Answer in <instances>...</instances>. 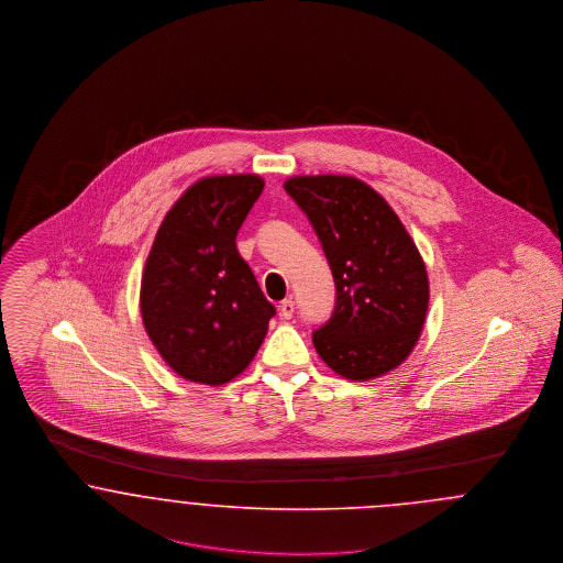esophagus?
<instances>
[{
    "instance_id": "obj_1",
    "label": "esophagus",
    "mask_w": 563,
    "mask_h": 563,
    "mask_svg": "<svg viewBox=\"0 0 563 563\" xmlns=\"http://www.w3.org/2000/svg\"><path fill=\"white\" fill-rule=\"evenodd\" d=\"M279 316L284 319H290L294 316V300L292 298H286L282 305H279Z\"/></svg>"
}]
</instances>
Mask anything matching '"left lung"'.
I'll return each instance as SVG.
<instances>
[{
    "label": "left lung",
    "mask_w": 563,
    "mask_h": 563,
    "mask_svg": "<svg viewBox=\"0 0 563 563\" xmlns=\"http://www.w3.org/2000/svg\"><path fill=\"white\" fill-rule=\"evenodd\" d=\"M311 220L336 284V307L313 332L323 364L349 380H372L412 353L429 309L424 261L387 199L341 174L284 183Z\"/></svg>",
    "instance_id": "left-lung-1"
}]
</instances>
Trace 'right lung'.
<instances>
[{
	"label": "right lung",
	"instance_id": "add662e5",
	"mask_svg": "<svg viewBox=\"0 0 563 563\" xmlns=\"http://www.w3.org/2000/svg\"><path fill=\"white\" fill-rule=\"evenodd\" d=\"M263 189L258 174L199 178L157 229L141 279V316L162 360L185 380L231 383L267 336L275 307L235 245Z\"/></svg>",
	"mask_w": 563,
	"mask_h": 563
}]
</instances>
